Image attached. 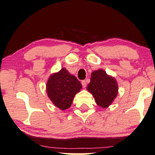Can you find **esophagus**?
I'll use <instances>...</instances> for the list:
<instances>
[{
    "label": "esophagus",
    "instance_id": "34e87169",
    "mask_svg": "<svg viewBox=\"0 0 155 155\" xmlns=\"http://www.w3.org/2000/svg\"><path fill=\"white\" fill-rule=\"evenodd\" d=\"M87 80H83V81H81L82 87H83L84 88H85L86 87H87Z\"/></svg>",
    "mask_w": 155,
    "mask_h": 155
}]
</instances>
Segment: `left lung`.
<instances>
[{"label":"left lung","instance_id":"left-lung-1","mask_svg":"<svg viewBox=\"0 0 155 155\" xmlns=\"http://www.w3.org/2000/svg\"><path fill=\"white\" fill-rule=\"evenodd\" d=\"M87 89L92 94L98 106L102 108H107L111 105L118 94L116 79L103 69L92 72L91 81Z\"/></svg>","mask_w":155,"mask_h":155}]
</instances>
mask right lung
Returning a JSON list of instances; mask_svg holds the SVG:
<instances>
[{"label":"right lung","mask_w":155,"mask_h":155,"mask_svg":"<svg viewBox=\"0 0 155 155\" xmlns=\"http://www.w3.org/2000/svg\"><path fill=\"white\" fill-rule=\"evenodd\" d=\"M81 88L79 80L65 68L51 74L46 84L48 98L61 110H65L71 107L74 97Z\"/></svg>","instance_id":"1"}]
</instances>
